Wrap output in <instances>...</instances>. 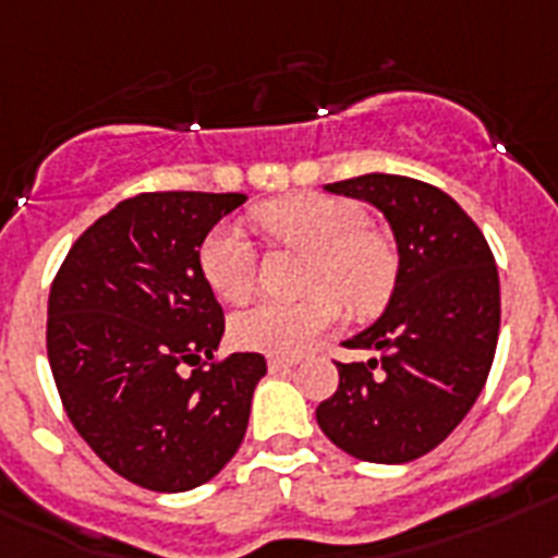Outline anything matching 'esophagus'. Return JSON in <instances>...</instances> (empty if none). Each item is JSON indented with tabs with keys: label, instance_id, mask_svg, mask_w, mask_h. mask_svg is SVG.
Here are the masks:
<instances>
[{
	"label": "esophagus",
	"instance_id": "34e87169",
	"mask_svg": "<svg viewBox=\"0 0 558 558\" xmlns=\"http://www.w3.org/2000/svg\"><path fill=\"white\" fill-rule=\"evenodd\" d=\"M294 361H289V357H269V373L275 375H287L292 373Z\"/></svg>",
	"mask_w": 558,
	"mask_h": 558
}]
</instances>
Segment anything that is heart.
I'll return each instance as SVG.
<instances>
[{
	"label": "heart",
	"mask_w": 558,
	"mask_h": 558,
	"mask_svg": "<svg viewBox=\"0 0 558 558\" xmlns=\"http://www.w3.org/2000/svg\"><path fill=\"white\" fill-rule=\"evenodd\" d=\"M255 223L275 243L310 252L303 287L312 292L301 301H264L238 312L229 338L240 350L298 355L338 320V296L352 312H375L396 289V246L366 226L357 203L292 194L255 208ZM197 266L206 287L223 303H243L255 292V252L232 226L206 234Z\"/></svg>",
	"instance_id": "obj_1"
}]
</instances>
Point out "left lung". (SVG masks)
Returning <instances> with one entry per match:
<instances>
[{
	"label": "left lung",
	"mask_w": 558,
	"mask_h": 558,
	"mask_svg": "<svg viewBox=\"0 0 558 558\" xmlns=\"http://www.w3.org/2000/svg\"><path fill=\"white\" fill-rule=\"evenodd\" d=\"M326 192L373 203L398 243V278L381 318L338 361V389L320 401L324 436L361 461L404 464L436 450L490 375L501 324L499 271L482 229L441 189L401 174H361Z\"/></svg>",
	"instance_id": "8db88e82"
}]
</instances>
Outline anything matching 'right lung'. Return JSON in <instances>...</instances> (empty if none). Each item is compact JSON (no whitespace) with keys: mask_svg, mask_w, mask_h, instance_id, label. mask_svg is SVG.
<instances>
[{"mask_svg":"<svg viewBox=\"0 0 558 558\" xmlns=\"http://www.w3.org/2000/svg\"><path fill=\"white\" fill-rule=\"evenodd\" d=\"M243 203L246 194L129 197L76 238L51 283L45 341L68 418L146 490L201 487L246 436L266 357L217 361L223 310L197 266L206 234Z\"/></svg>","mask_w":558,"mask_h":558,"instance_id":"add662e5","label":"right lung"}]
</instances>
